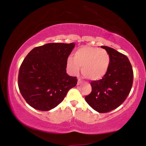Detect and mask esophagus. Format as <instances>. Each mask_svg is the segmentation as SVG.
Masks as SVG:
<instances>
[{
  "mask_svg": "<svg viewBox=\"0 0 146 146\" xmlns=\"http://www.w3.org/2000/svg\"><path fill=\"white\" fill-rule=\"evenodd\" d=\"M82 80H81V78H79L78 79V83H77V84H78V85H80V84H82Z\"/></svg>",
  "mask_w": 146,
  "mask_h": 146,
  "instance_id": "obj_1",
  "label": "esophagus"
}]
</instances>
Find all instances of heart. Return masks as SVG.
I'll return each instance as SVG.
<instances>
[{
    "mask_svg": "<svg viewBox=\"0 0 146 146\" xmlns=\"http://www.w3.org/2000/svg\"><path fill=\"white\" fill-rule=\"evenodd\" d=\"M110 64V56L103 49L84 46L78 49L74 58L69 57L67 64L73 73H77L82 67V74L91 80L100 79L107 72Z\"/></svg>",
    "mask_w": 146,
    "mask_h": 146,
    "instance_id": "1",
    "label": "heart"
}]
</instances>
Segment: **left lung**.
Here are the masks:
<instances>
[{
    "instance_id": "left-lung-1",
    "label": "left lung",
    "mask_w": 146,
    "mask_h": 146,
    "mask_svg": "<svg viewBox=\"0 0 146 146\" xmlns=\"http://www.w3.org/2000/svg\"><path fill=\"white\" fill-rule=\"evenodd\" d=\"M110 56L108 70L100 80L91 82L92 91L85 100L98 113L110 112L122 104L131 90L133 71L129 59L108 46H101Z\"/></svg>"
}]
</instances>
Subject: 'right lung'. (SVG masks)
Returning <instances> with one entry per match:
<instances>
[{
	"label": "right lung",
	"instance_id": "obj_1",
	"mask_svg": "<svg viewBox=\"0 0 146 146\" xmlns=\"http://www.w3.org/2000/svg\"><path fill=\"white\" fill-rule=\"evenodd\" d=\"M75 43H49L33 48L19 69L18 86L28 104L49 111L62 102L77 78L66 73L69 55Z\"/></svg>",
	"mask_w": 146,
	"mask_h": 146
}]
</instances>
